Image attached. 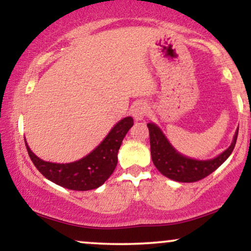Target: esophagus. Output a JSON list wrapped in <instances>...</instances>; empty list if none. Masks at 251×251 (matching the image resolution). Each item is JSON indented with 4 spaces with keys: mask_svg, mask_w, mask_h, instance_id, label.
I'll use <instances>...</instances> for the list:
<instances>
[{
    "mask_svg": "<svg viewBox=\"0 0 251 251\" xmlns=\"http://www.w3.org/2000/svg\"><path fill=\"white\" fill-rule=\"evenodd\" d=\"M148 111H149L148 103L144 101H137L135 103H133V106L131 107L132 117H133L135 120L144 119L146 114H148Z\"/></svg>",
    "mask_w": 251,
    "mask_h": 251,
    "instance_id": "1",
    "label": "esophagus"
}]
</instances>
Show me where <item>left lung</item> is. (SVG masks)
<instances>
[{"label":"left lung","instance_id":"obj_1","mask_svg":"<svg viewBox=\"0 0 251 251\" xmlns=\"http://www.w3.org/2000/svg\"><path fill=\"white\" fill-rule=\"evenodd\" d=\"M148 127L150 131L151 157L154 166L165 177L181 183H194L201 180L220 168L234 151L238 134L237 129L231 145L214 159L196 160L176 151L174 146L166 139L162 129L155 124L150 123L148 124Z\"/></svg>","mask_w":251,"mask_h":251}]
</instances>
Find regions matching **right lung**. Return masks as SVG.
<instances>
[{
  "label": "right lung",
  "instance_id": "add662e5",
  "mask_svg": "<svg viewBox=\"0 0 251 251\" xmlns=\"http://www.w3.org/2000/svg\"><path fill=\"white\" fill-rule=\"evenodd\" d=\"M132 126V117L124 118L114 125L105 139L91 153L68 164L45 162L33 153L25 140V143L31 162L47 179L62 188L87 191L99 188L113 174L118 164V151L124 137Z\"/></svg>",
  "mask_w": 251,
  "mask_h": 251
}]
</instances>
